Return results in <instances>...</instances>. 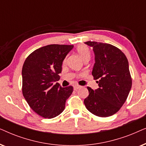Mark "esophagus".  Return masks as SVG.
Instances as JSON below:
<instances>
[{"label":"esophagus","instance_id":"1","mask_svg":"<svg viewBox=\"0 0 146 146\" xmlns=\"http://www.w3.org/2000/svg\"><path fill=\"white\" fill-rule=\"evenodd\" d=\"M80 88H81V86H79V85H75L74 86V90H77L78 89H79Z\"/></svg>","mask_w":146,"mask_h":146}]
</instances>
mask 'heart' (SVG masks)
<instances>
[{
	"label": "heart",
	"mask_w": 146,
	"mask_h": 146,
	"mask_svg": "<svg viewBox=\"0 0 146 146\" xmlns=\"http://www.w3.org/2000/svg\"><path fill=\"white\" fill-rule=\"evenodd\" d=\"M77 51L80 56L82 57L84 60H89L90 58V50L88 46H87L85 44L79 45L77 47Z\"/></svg>",
	"instance_id": "obj_1"
}]
</instances>
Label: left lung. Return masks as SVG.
Listing matches in <instances>:
<instances>
[{
	"label": "left lung",
	"instance_id": "left-lung-1",
	"mask_svg": "<svg viewBox=\"0 0 146 146\" xmlns=\"http://www.w3.org/2000/svg\"><path fill=\"white\" fill-rule=\"evenodd\" d=\"M85 44L93 47L95 64L92 74L98 80L99 88L93 90L87 87L89 95L84 103L94 115L110 116L119 110L131 90L128 61L121 50L110 44L92 41Z\"/></svg>",
	"mask_w": 146,
	"mask_h": 146
}]
</instances>
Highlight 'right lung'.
Instances as JSON below:
<instances>
[{
	"instance_id": "1",
	"label": "right lung",
	"mask_w": 146,
	"mask_h": 146,
	"mask_svg": "<svg viewBox=\"0 0 146 146\" xmlns=\"http://www.w3.org/2000/svg\"><path fill=\"white\" fill-rule=\"evenodd\" d=\"M73 45L50 44L35 50L24 62L23 94L28 104L38 115L51 119L65 108L66 100L73 86L62 88L58 83L62 62Z\"/></svg>"
}]
</instances>
